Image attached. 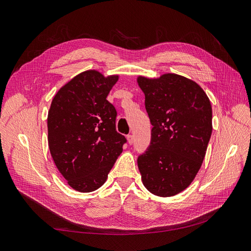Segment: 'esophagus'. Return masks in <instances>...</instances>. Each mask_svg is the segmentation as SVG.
Instances as JSON below:
<instances>
[{"mask_svg": "<svg viewBox=\"0 0 251 251\" xmlns=\"http://www.w3.org/2000/svg\"><path fill=\"white\" fill-rule=\"evenodd\" d=\"M126 139H127L128 144H133V142H134V136L133 135H127L126 136Z\"/></svg>", "mask_w": 251, "mask_h": 251, "instance_id": "obj_1", "label": "esophagus"}]
</instances>
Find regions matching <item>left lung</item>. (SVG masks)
Returning <instances> with one entry per match:
<instances>
[{
    "label": "left lung",
    "mask_w": 251,
    "mask_h": 251,
    "mask_svg": "<svg viewBox=\"0 0 251 251\" xmlns=\"http://www.w3.org/2000/svg\"><path fill=\"white\" fill-rule=\"evenodd\" d=\"M151 127L150 147L138 159L143 185L159 197L179 194L199 172L212 132V111L198 83L178 74L139 76Z\"/></svg>",
    "instance_id": "8db88e82"
}]
</instances>
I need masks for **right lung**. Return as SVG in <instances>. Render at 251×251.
<instances>
[{"label": "right lung", "mask_w": 251, "mask_h": 251, "mask_svg": "<svg viewBox=\"0 0 251 251\" xmlns=\"http://www.w3.org/2000/svg\"><path fill=\"white\" fill-rule=\"evenodd\" d=\"M118 75L88 70L53 97L48 112V143L57 170L73 189L100 188L126 142L116 131L117 112L107 100Z\"/></svg>", "instance_id": "right-lung-1"}]
</instances>
